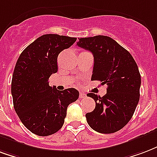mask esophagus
<instances>
[{"instance_id":"1","label":"esophagus","mask_w":157,"mask_h":157,"mask_svg":"<svg viewBox=\"0 0 157 157\" xmlns=\"http://www.w3.org/2000/svg\"><path fill=\"white\" fill-rule=\"evenodd\" d=\"M79 96H80V98H85V97H86V94L81 91V92L79 93Z\"/></svg>"}]
</instances>
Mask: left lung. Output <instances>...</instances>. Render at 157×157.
<instances>
[{
  "label": "left lung",
  "mask_w": 157,
  "mask_h": 157,
  "mask_svg": "<svg viewBox=\"0 0 157 157\" xmlns=\"http://www.w3.org/2000/svg\"><path fill=\"white\" fill-rule=\"evenodd\" d=\"M77 46L93 54L91 80L107 85L102 97L87 94L96 101L94 111L86 114L87 123L100 133L118 132L132 119L140 99L137 65L128 51L106 36L79 38Z\"/></svg>",
  "instance_id": "obj_1"
}]
</instances>
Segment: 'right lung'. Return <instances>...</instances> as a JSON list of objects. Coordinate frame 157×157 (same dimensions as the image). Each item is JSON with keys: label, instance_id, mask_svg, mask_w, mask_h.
Listing matches in <instances>:
<instances>
[{"label": "right lung", "instance_id": "right-lung-1", "mask_svg": "<svg viewBox=\"0 0 157 157\" xmlns=\"http://www.w3.org/2000/svg\"><path fill=\"white\" fill-rule=\"evenodd\" d=\"M75 37L46 34L25 48L17 61L11 81L14 109L32 133L46 136L62 127L68 105L79 97L74 88L50 86V76L57 72L58 55L72 46Z\"/></svg>", "mask_w": 157, "mask_h": 157}]
</instances>
